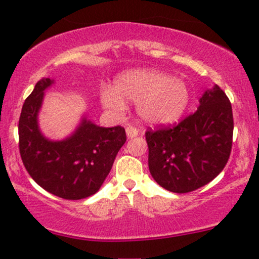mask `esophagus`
<instances>
[{"mask_svg": "<svg viewBox=\"0 0 259 259\" xmlns=\"http://www.w3.org/2000/svg\"><path fill=\"white\" fill-rule=\"evenodd\" d=\"M126 133H127V137L128 138L136 137V136H138V130L133 126H128L126 128Z\"/></svg>", "mask_w": 259, "mask_h": 259, "instance_id": "esophagus-1", "label": "esophagus"}]
</instances>
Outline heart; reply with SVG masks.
<instances>
[{
  "label": "heart",
  "instance_id": "1",
  "mask_svg": "<svg viewBox=\"0 0 259 259\" xmlns=\"http://www.w3.org/2000/svg\"><path fill=\"white\" fill-rule=\"evenodd\" d=\"M101 102L108 111L119 113L126 108L124 100L137 102L141 118L151 124L176 121L188 105L189 91L180 78L153 70L127 72L114 82V89L103 87Z\"/></svg>",
  "mask_w": 259,
  "mask_h": 259
}]
</instances>
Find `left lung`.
<instances>
[{
    "label": "left lung",
    "instance_id": "8db88e82",
    "mask_svg": "<svg viewBox=\"0 0 259 259\" xmlns=\"http://www.w3.org/2000/svg\"><path fill=\"white\" fill-rule=\"evenodd\" d=\"M145 135L154 181L175 193L196 191L217 177L231 156V102L215 86L204 92L196 112L178 123L148 127Z\"/></svg>",
    "mask_w": 259,
    "mask_h": 259
}]
</instances>
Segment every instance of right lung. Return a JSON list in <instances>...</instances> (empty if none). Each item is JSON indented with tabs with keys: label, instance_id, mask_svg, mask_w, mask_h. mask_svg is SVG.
Returning a JSON list of instances; mask_svg holds the SVG:
<instances>
[{
	"label": "right lung",
	"instance_id": "1",
	"mask_svg": "<svg viewBox=\"0 0 259 259\" xmlns=\"http://www.w3.org/2000/svg\"><path fill=\"white\" fill-rule=\"evenodd\" d=\"M42 78L26 98L18 121V147L23 166L34 182L65 199H82L100 189L126 142V131L96 126L83 119L78 130L65 141L46 140L37 124L44 91L51 86Z\"/></svg>",
	"mask_w": 259,
	"mask_h": 259
}]
</instances>
